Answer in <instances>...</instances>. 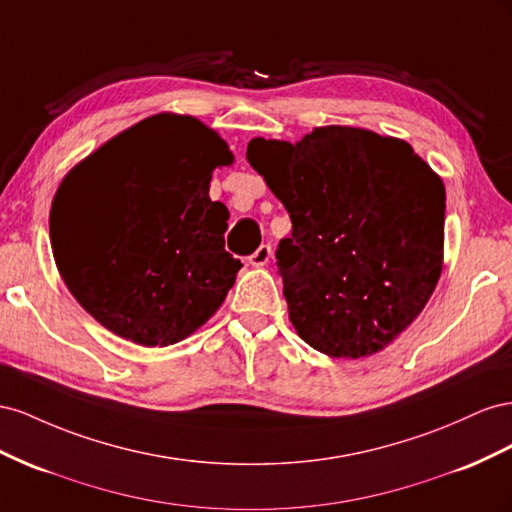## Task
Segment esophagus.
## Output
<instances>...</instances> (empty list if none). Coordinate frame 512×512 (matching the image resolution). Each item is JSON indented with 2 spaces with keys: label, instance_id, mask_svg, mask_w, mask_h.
Instances as JSON below:
<instances>
[{
  "label": "esophagus",
  "instance_id": "esophagus-1",
  "mask_svg": "<svg viewBox=\"0 0 512 512\" xmlns=\"http://www.w3.org/2000/svg\"><path fill=\"white\" fill-rule=\"evenodd\" d=\"M270 257H272V246L261 244L257 251L248 257V261H251V266H255V268H264L270 264Z\"/></svg>",
  "mask_w": 512,
  "mask_h": 512
}]
</instances>
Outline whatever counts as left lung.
I'll list each match as a JSON object with an SVG mask.
<instances>
[{"label":"left lung","instance_id":"1","mask_svg":"<svg viewBox=\"0 0 512 512\" xmlns=\"http://www.w3.org/2000/svg\"><path fill=\"white\" fill-rule=\"evenodd\" d=\"M246 160L291 218L279 242L289 321L332 358H369L425 309L444 266V182L407 141L319 126L255 137Z\"/></svg>","mask_w":512,"mask_h":512}]
</instances>
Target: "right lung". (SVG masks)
I'll list each match as a JSON object with an SVG mask.
<instances>
[{"instance_id":"add662e5","label":"right lung","mask_w":512,"mask_h":512,"mask_svg":"<svg viewBox=\"0 0 512 512\" xmlns=\"http://www.w3.org/2000/svg\"><path fill=\"white\" fill-rule=\"evenodd\" d=\"M229 165L216 130L156 113L64 175L49 216L53 257L100 326L167 347L221 309L242 268L225 251L229 212L210 199L212 171Z\"/></svg>"}]
</instances>
